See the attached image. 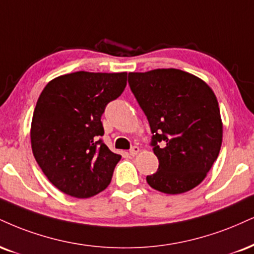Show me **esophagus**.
Instances as JSON below:
<instances>
[{
    "label": "esophagus",
    "mask_w": 254,
    "mask_h": 254,
    "mask_svg": "<svg viewBox=\"0 0 254 254\" xmlns=\"http://www.w3.org/2000/svg\"><path fill=\"white\" fill-rule=\"evenodd\" d=\"M138 152H139V148H138V146H132V148L130 149L129 154L131 155V156H136V155L138 154Z\"/></svg>",
    "instance_id": "obj_1"
}]
</instances>
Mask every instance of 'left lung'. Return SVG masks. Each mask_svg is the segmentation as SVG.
Here are the masks:
<instances>
[{
	"label": "left lung",
	"mask_w": 254,
	"mask_h": 254,
	"mask_svg": "<svg viewBox=\"0 0 254 254\" xmlns=\"http://www.w3.org/2000/svg\"><path fill=\"white\" fill-rule=\"evenodd\" d=\"M129 85L150 124L158 170L151 188L182 194L203 181L222 143L219 103L207 82L176 68L129 73ZM158 141L166 143L164 147Z\"/></svg>",
	"instance_id": "obj_1"
}]
</instances>
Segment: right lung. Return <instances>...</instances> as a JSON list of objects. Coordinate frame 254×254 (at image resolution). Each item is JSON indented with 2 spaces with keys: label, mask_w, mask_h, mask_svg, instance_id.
I'll list each match as a JSON object with an SVG mask.
<instances>
[{
  "label": "right lung",
  "mask_w": 254,
  "mask_h": 254,
  "mask_svg": "<svg viewBox=\"0 0 254 254\" xmlns=\"http://www.w3.org/2000/svg\"><path fill=\"white\" fill-rule=\"evenodd\" d=\"M127 72L79 71L54 78L40 94L30 125L36 162L54 187L87 198L110 185L122 156L98 139L106 104L121 96Z\"/></svg>",
  "instance_id": "obj_1"
}]
</instances>
